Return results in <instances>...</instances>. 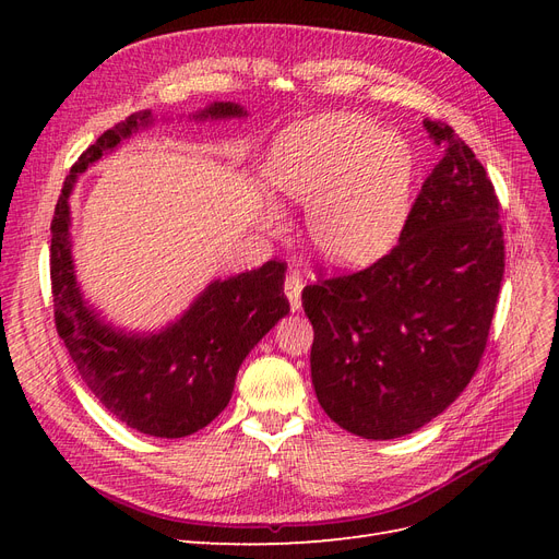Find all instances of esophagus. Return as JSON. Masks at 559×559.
Listing matches in <instances>:
<instances>
[{
	"label": "esophagus",
	"instance_id": "esophagus-1",
	"mask_svg": "<svg viewBox=\"0 0 559 559\" xmlns=\"http://www.w3.org/2000/svg\"><path fill=\"white\" fill-rule=\"evenodd\" d=\"M302 286H306V282H302V275L298 273V270H289V273H286V280H284V292H286V298H289L292 310H300V306H302V300H300Z\"/></svg>",
	"mask_w": 559,
	"mask_h": 559
}]
</instances>
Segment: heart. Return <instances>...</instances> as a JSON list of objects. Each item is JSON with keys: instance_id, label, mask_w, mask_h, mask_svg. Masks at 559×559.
Instances as JSON below:
<instances>
[{"instance_id": "heart-1", "label": "heart", "mask_w": 559, "mask_h": 559, "mask_svg": "<svg viewBox=\"0 0 559 559\" xmlns=\"http://www.w3.org/2000/svg\"><path fill=\"white\" fill-rule=\"evenodd\" d=\"M265 179L282 198L308 205L310 238L326 259L368 265L394 247L408 218L413 151L364 114H321L280 134ZM280 222L267 210L265 224Z\"/></svg>"}]
</instances>
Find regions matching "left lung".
<instances>
[{"instance_id": "obj_1", "label": "left lung", "mask_w": 559, "mask_h": 559, "mask_svg": "<svg viewBox=\"0 0 559 559\" xmlns=\"http://www.w3.org/2000/svg\"><path fill=\"white\" fill-rule=\"evenodd\" d=\"M443 158L399 245L359 273L302 289L314 394L349 433L389 441L425 427L478 370L503 277L499 200L450 126L425 121Z\"/></svg>"}]
</instances>
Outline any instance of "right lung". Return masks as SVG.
I'll return each instance as SVG.
<instances>
[{
  "label": "right lung",
  "mask_w": 559,
  "mask_h": 559,
  "mask_svg": "<svg viewBox=\"0 0 559 559\" xmlns=\"http://www.w3.org/2000/svg\"><path fill=\"white\" fill-rule=\"evenodd\" d=\"M235 103H214L193 118H240ZM151 123V111L130 114L72 165L50 224V286L56 329L95 399L130 429L156 438H183L222 413L235 376L261 337L289 312L286 265L267 261L257 270L214 280L175 324L158 333L114 329L81 296L70 240V195L88 165Z\"/></svg>",
  "instance_id": "1"
}]
</instances>
